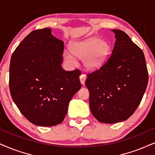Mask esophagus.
Wrapping results in <instances>:
<instances>
[{
	"mask_svg": "<svg viewBox=\"0 0 155 155\" xmlns=\"http://www.w3.org/2000/svg\"><path fill=\"white\" fill-rule=\"evenodd\" d=\"M85 80H86V76H85V74H82L80 76V81H81L82 85H84V84H85Z\"/></svg>",
	"mask_w": 155,
	"mask_h": 155,
	"instance_id": "1",
	"label": "esophagus"
}]
</instances>
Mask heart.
Segmentation results:
<instances>
[{
  "mask_svg": "<svg viewBox=\"0 0 155 155\" xmlns=\"http://www.w3.org/2000/svg\"><path fill=\"white\" fill-rule=\"evenodd\" d=\"M110 50V44L97 37H91L83 41H74L71 46L72 52L64 51V58L69 64L75 63L74 55L83 59V64L87 70H95L104 64Z\"/></svg>",
  "mask_w": 155,
  "mask_h": 155,
  "instance_id": "obj_1",
  "label": "heart"
}]
</instances>
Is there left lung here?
Listing matches in <instances>:
<instances>
[{
  "label": "left lung",
  "instance_id": "obj_1",
  "mask_svg": "<svg viewBox=\"0 0 155 155\" xmlns=\"http://www.w3.org/2000/svg\"><path fill=\"white\" fill-rule=\"evenodd\" d=\"M112 54L98 70L89 74L85 85L90 109L101 123L125 121L136 110L148 83L144 53L125 32L112 29Z\"/></svg>",
  "mask_w": 155,
  "mask_h": 155
}]
</instances>
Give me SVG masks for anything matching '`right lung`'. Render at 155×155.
<instances>
[{
    "label": "right lung",
    "mask_w": 155,
    "mask_h": 155,
    "mask_svg": "<svg viewBox=\"0 0 155 155\" xmlns=\"http://www.w3.org/2000/svg\"><path fill=\"white\" fill-rule=\"evenodd\" d=\"M64 42L51 29L34 31L20 43L11 59L9 87L13 102L34 125L52 127L62 122L69 103L81 89L79 70L61 66Z\"/></svg>",
    "instance_id": "obj_1"
}]
</instances>
